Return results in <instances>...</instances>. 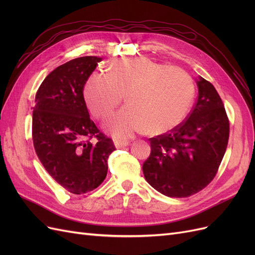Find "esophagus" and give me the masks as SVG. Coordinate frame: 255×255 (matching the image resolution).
Wrapping results in <instances>:
<instances>
[{
  "label": "esophagus",
  "mask_w": 255,
  "mask_h": 255,
  "mask_svg": "<svg viewBox=\"0 0 255 255\" xmlns=\"http://www.w3.org/2000/svg\"><path fill=\"white\" fill-rule=\"evenodd\" d=\"M128 144V142L126 140H115L116 148H122V146H127Z\"/></svg>",
  "instance_id": "34e87169"
}]
</instances>
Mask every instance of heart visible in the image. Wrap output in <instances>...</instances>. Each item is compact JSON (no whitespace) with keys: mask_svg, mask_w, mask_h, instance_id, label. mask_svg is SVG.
I'll use <instances>...</instances> for the list:
<instances>
[{"mask_svg":"<svg viewBox=\"0 0 255 255\" xmlns=\"http://www.w3.org/2000/svg\"><path fill=\"white\" fill-rule=\"evenodd\" d=\"M126 94L128 106L115 116V136L130 137L148 129L160 134L181 125L195 97V84L183 69L148 57H125L110 64L107 74L92 72L83 96L89 112L106 120Z\"/></svg>","mask_w":255,"mask_h":255,"instance_id":"1","label":"heart"}]
</instances>
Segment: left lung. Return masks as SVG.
Wrapping results in <instances>:
<instances>
[{
    "label": "left lung",
    "mask_w": 255,
    "mask_h": 255,
    "mask_svg": "<svg viewBox=\"0 0 255 255\" xmlns=\"http://www.w3.org/2000/svg\"><path fill=\"white\" fill-rule=\"evenodd\" d=\"M197 101L181 125L150 138L142 171L151 186L167 197L186 198L205 188L225 155L230 123L213 85L200 76Z\"/></svg>",
    "instance_id": "8db88e82"
}]
</instances>
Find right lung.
I'll use <instances>...</instances> for the list:
<instances>
[{"label": "right lung", "instance_id": "1", "mask_svg": "<svg viewBox=\"0 0 255 255\" xmlns=\"http://www.w3.org/2000/svg\"><path fill=\"white\" fill-rule=\"evenodd\" d=\"M101 60L84 56L67 61L44 79L35 97L32 135L37 156L53 179L75 195L102 184L107 158L116 149L89 118L83 96L85 83Z\"/></svg>", "mask_w": 255, "mask_h": 255}]
</instances>
